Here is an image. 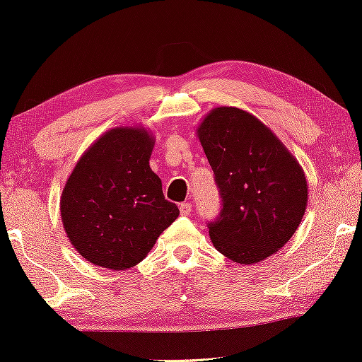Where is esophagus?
<instances>
[{
  "label": "esophagus",
  "instance_id": "esophagus-1",
  "mask_svg": "<svg viewBox=\"0 0 362 362\" xmlns=\"http://www.w3.org/2000/svg\"><path fill=\"white\" fill-rule=\"evenodd\" d=\"M192 211V205L191 204H189V202H185V204H181L180 205V213H181V215H189V213H191Z\"/></svg>",
  "mask_w": 362,
  "mask_h": 362
}]
</instances>
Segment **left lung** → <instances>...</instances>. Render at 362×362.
<instances>
[{
  "label": "left lung",
  "mask_w": 362,
  "mask_h": 362,
  "mask_svg": "<svg viewBox=\"0 0 362 362\" xmlns=\"http://www.w3.org/2000/svg\"><path fill=\"white\" fill-rule=\"evenodd\" d=\"M197 136L223 199L209 223L213 247L240 264L279 252L303 220L308 182L298 160L257 117L216 107Z\"/></svg>",
  "instance_id": "1"
}]
</instances>
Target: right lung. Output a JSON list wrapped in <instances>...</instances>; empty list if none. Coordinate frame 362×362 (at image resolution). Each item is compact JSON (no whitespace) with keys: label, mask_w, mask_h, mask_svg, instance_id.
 <instances>
[{"label":"right lung","mask_w":362,"mask_h":362,"mask_svg":"<svg viewBox=\"0 0 362 362\" xmlns=\"http://www.w3.org/2000/svg\"><path fill=\"white\" fill-rule=\"evenodd\" d=\"M153 144L152 133L142 127L112 128L88 147L65 182L64 229L94 266L133 268L180 215L151 170Z\"/></svg>","instance_id":"1"}]
</instances>
